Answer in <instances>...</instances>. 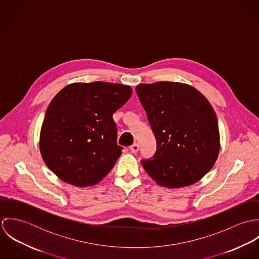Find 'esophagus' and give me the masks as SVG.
Masks as SVG:
<instances>
[{"label":"esophagus","mask_w":259,"mask_h":259,"mask_svg":"<svg viewBox=\"0 0 259 259\" xmlns=\"http://www.w3.org/2000/svg\"><path fill=\"white\" fill-rule=\"evenodd\" d=\"M131 151L133 152V153H137L138 151H139V145L138 144H134L133 146H131Z\"/></svg>","instance_id":"1"}]
</instances>
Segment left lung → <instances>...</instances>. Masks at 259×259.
Segmentation results:
<instances>
[{
  "mask_svg": "<svg viewBox=\"0 0 259 259\" xmlns=\"http://www.w3.org/2000/svg\"><path fill=\"white\" fill-rule=\"evenodd\" d=\"M156 140L152 158L142 160L161 186L179 188L201 180L218 159L221 142L217 114L193 87L172 81L136 88Z\"/></svg>",
  "mask_w": 259,
  "mask_h": 259,
  "instance_id": "obj_1",
  "label": "left lung"
}]
</instances>
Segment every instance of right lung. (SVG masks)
<instances>
[{
    "instance_id": "right-lung-1",
    "label": "right lung",
    "mask_w": 259,
    "mask_h": 259,
    "mask_svg": "<svg viewBox=\"0 0 259 259\" xmlns=\"http://www.w3.org/2000/svg\"><path fill=\"white\" fill-rule=\"evenodd\" d=\"M132 93L130 85L105 81L74 82L59 92L47 109L39 135L47 166L70 185L99 184L121 154L112 114Z\"/></svg>"
}]
</instances>
